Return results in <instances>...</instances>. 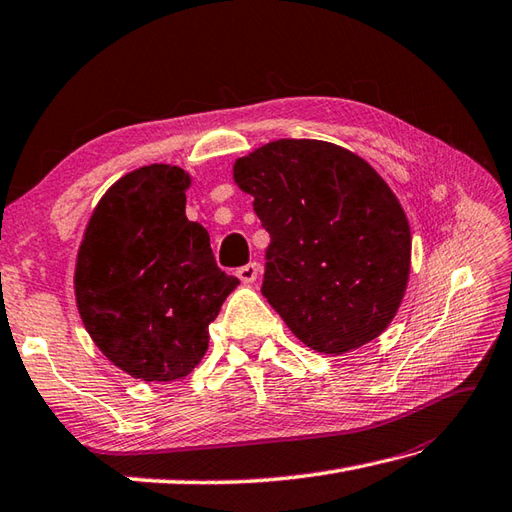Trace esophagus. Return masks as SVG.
<instances>
[{
    "instance_id": "obj_1",
    "label": "esophagus",
    "mask_w": 512,
    "mask_h": 512,
    "mask_svg": "<svg viewBox=\"0 0 512 512\" xmlns=\"http://www.w3.org/2000/svg\"><path fill=\"white\" fill-rule=\"evenodd\" d=\"M258 271H260V267H258L256 263H249V265H245V267L238 269V271H236V276L241 278L245 285H252L254 280L258 278Z\"/></svg>"
}]
</instances>
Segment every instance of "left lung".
Segmentation results:
<instances>
[{
    "label": "left lung",
    "mask_w": 512,
    "mask_h": 512,
    "mask_svg": "<svg viewBox=\"0 0 512 512\" xmlns=\"http://www.w3.org/2000/svg\"><path fill=\"white\" fill-rule=\"evenodd\" d=\"M232 174L269 232L260 291L291 333L327 356L378 338L411 274L409 218L387 181L316 139L260 145Z\"/></svg>",
    "instance_id": "obj_1"
}]
</instances>
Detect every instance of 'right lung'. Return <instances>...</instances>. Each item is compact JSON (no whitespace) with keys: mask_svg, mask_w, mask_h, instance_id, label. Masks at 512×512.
Listing matches in <instances>:
<instances>
[{"mask_svg":"<svg viewBox=\"0 0 512 512\" xmlns=\"http://www.w3.org/2000/svg\"><path fill=\"white\" fill-rule=\"evenodd\" d=\"M192 176L152 163L101 196L75 263L83 327L114 367L143 382L192 373L210 344V322L238 285L216 267L210 234L187 221Z\"/></svg>","mask_w":512,"mask_h":512,"instance_id":"obj_1","label":"right lung"}]
</instances>
